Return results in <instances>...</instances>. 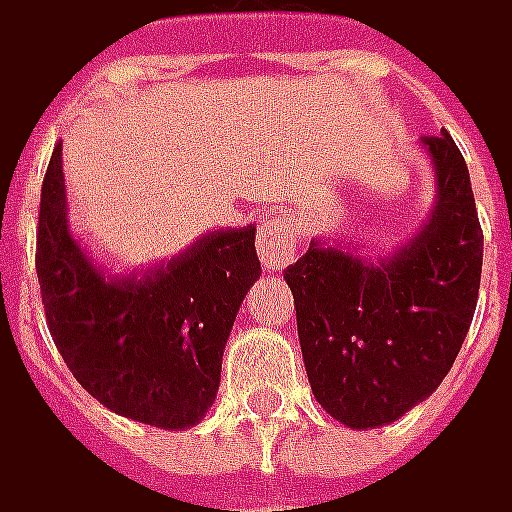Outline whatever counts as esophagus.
Listing matches in <instances>:
<instances>
[{
    "label": "esophagus",
    "mask_w": 512,
    "mask_h": 512,
    "mask_svg": "<svg viewBox=\"0 0 512 512\" xmlns=\"http://www.w3.org/2000/svg\"><path fill=\"white\" fill-rule=\"evenodd\" d=\"M296 225L290 222V216L273 214L264 216L259 225V239H256V250L264 267L270 270H281L296 259Z\"/></svg>",
    "instance_id": "obj_1"
}]
</instances>
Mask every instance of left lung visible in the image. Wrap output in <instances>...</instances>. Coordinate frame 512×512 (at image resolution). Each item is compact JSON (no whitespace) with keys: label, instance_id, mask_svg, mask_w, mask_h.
I'll use <instances>...</instances> for the list:
<instances>
[{"label":"left lung","instance_id":"left-lung-1","mask_svg":"<svg viewBox=\"0 0 512 512\" xmlns=\"http://www.w3.org/2000/svg\"><path fill=\"white\" fill-rule=\"evenodd\" d=\"M420 146L437 197L406 245L366 259L312 239L284 270L312 394L355 431L394 423L437 392L476 310L482 228L471 174L445 129Z\"/></svg>","mask_w":512,"mask_h":512}]
</instances>
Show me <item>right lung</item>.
Returning a JSON list of instances; mask_svg holds the SVG:
<instances>
[{
  "label": "right lung",
  "instance_id": "obj_1",
  "mask_svg": "<svg viewBox=\"0 0 512 512\" xmlns=\"http://www.w3.org/2000/svg\"><path fill=\"white\" fill-rule=\"evenodd\" d=\"M36 273L72 377L120 417L185 431L214 406L222 352L262 264L245 225L205 233L149 270L112 273L72 233L58 143L41 185Z\"/></svg>",
  "mask_w": 512,
  "mask_h": 512
}]
</instances>
